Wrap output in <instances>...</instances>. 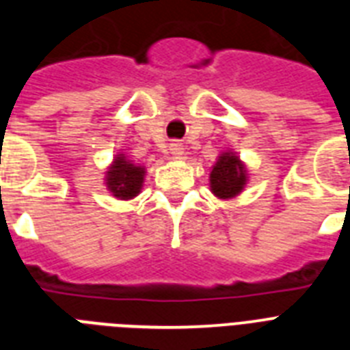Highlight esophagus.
<instances>
[{"label": "esophagus", "instance_id": "34e87169", "mask_svg": "<svg viewBox=\"0 0 350 350\" xmlns=\"http://www.w3.org/2000/svg\"><path fill=\"white\" fill-rule=\"evenodd\" d=\"M170 152L174 154V156H180L183 152V145L181 143H170Z\"/></svg>", "mask_w": 350, "mask_h": 350}]
</instances>
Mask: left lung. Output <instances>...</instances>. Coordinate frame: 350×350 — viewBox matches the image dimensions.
<instances>
[{
	"label": "left lung",
	"instance_id": "8db88e82",
	"mask_svg": "<svg viewBox=\"0 0 350 350\" xmlns=\"http://www.w3.org/2000/svg\"><path fill=\"white\" fill-rule=\"evenodd\" d=\"M245 181H247L245 167L238 156L230 152L221 154L211 172V191L224 200L232 198L243 191Z\"/></svg>",
	"mask_w": 350,
	"mask_h": 350
}]
</instances>
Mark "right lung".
Returning a JSON list of instances; mask_svg holds the SVG:
<instances>
[{
  "label": "right lung",
  "mask_w": 350,
  "mask_h": 350,
  "mask_svg": "<svg viewBox=\"0 0 350 350\" xmlns=\"http://www.w3.org/2000/svg\"><path fill=\"white\" fill-rule=\"evenodd\" d=\"M143 174H145V169L129 163L125 156L120 154L114 159L111 170L107 172V187L111 189V192L116 198L131 200L142 189Z\"/></svg>",
  "instance_id": "1"
}]
</instances>
